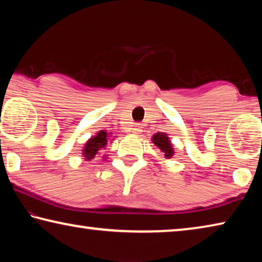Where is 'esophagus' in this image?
I'll return each instance as SVG.
<instances>
[{"label": "esophagus", "instance_id": "34e87169", "mask_svg": "<svg viewBox=\"0 0 262 262\" xmlns=\"http://www.w3.org/2000/svg\"><path fill=\"white\" fill-rule=\"evenodd\" d=\"M130 132L133 133V134H141V132H142L141 125H134L130 128Z\"/></svg>", "mask_w": 262, "mask_h": 262}]
</instances>
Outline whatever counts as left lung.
Wrapping results in <instances>:
<instances>
[{"mask_svg": "<svg viewBox=\"0 0 262 262\" xmlns=\"http://www.w3.org/2000/svg\"><path fill=\"white\" fill-rule=\"evenodd\" d=\"M152 143L156 145L157 148L164 154L165 158H171L174 155V150L173 147H172V143L170 141V137H167L166 134L164 133H156L152 136Z\"/></svg>", "mask_w": 262, "mask_h": 262, "instance_id": "8db88e82", "label": "left lung"}]
</instances>
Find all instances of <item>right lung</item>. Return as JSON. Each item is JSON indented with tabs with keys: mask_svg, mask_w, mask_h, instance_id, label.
<instances>
[{
	"mask_svg": "<svg viewBox=\"0 0 262 262\" xmlns=\"http://www.w3.org/2000/svg\"><path fill=\"white\" fill-rule=\"evenodd\" d=\"M110 135L111 134H108L107 132L100 130L95 136H92L91 139H89L85 145H84L82 152L85 161H90V159H94L97 155H100V150H103L106 147V144H107Z\"/></svg>",
	"mask_w": 262,
	"mask_h": 262,
	"instance_id": "1",
	"label": "right lung"
}]
</instances>
